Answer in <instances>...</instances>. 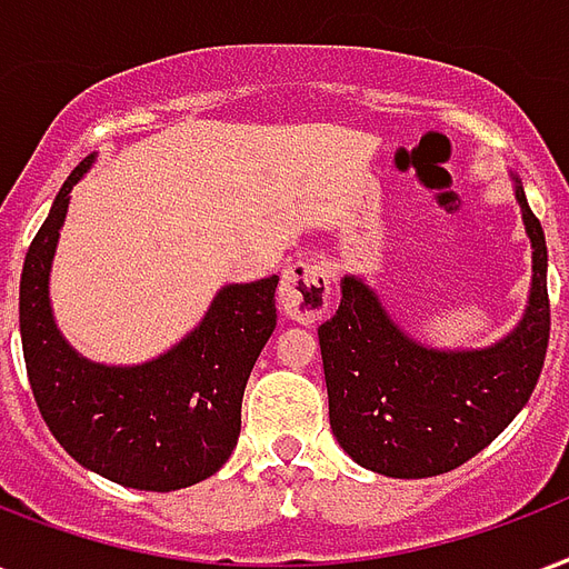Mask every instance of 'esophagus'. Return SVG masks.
<instances>
[{
  "label": "esophagus",
  "mask_w": 569,
  "mask_h": 569,
  "mask_svg": "<svg viewBox=\"0 0 569 569\" xmlns=\"http://www.w3.org/2000/svg\"><path fill=\"white\" fill-rule=\"evenodd\" d=\"M331 268L322 259H298L280 280V310L301 325H313L331 307Z\"/></svg>",
  "instance_id": "34e87169"
}]
</instances>
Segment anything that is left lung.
Wrapping results in <instances>:
<instances>
[{
  "label": "left lung",
  "instance_id": "left-lung-1",
  "mask_svg": "<svg viewBox=\"0 0 569 569\" xmlns=\"http://www.w3.org/2000/svg\"><path fill=\"white\" fill-rule=\"evenodd\" d=\"M535 247V283L522 325L480 352H432L390 322L355 277L340 307L319 325L328 415L340 448L388 477L453 471L498 439L531 397L549 346L546 238L516 188Z\"/></svg>",
  "mask_w": 569,
  "mask_h": 569
}]
</instances>
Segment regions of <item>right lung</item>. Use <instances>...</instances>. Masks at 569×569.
Listing matches in <instances>:
<instances>
[{"label":"right lung","mask_w":569,"mask_h":569,"mask_svg":"<svg viewBox=\"0 0 569 569\" xmlns=\"http://www.w3.org/2000/svg\"><path fill=\"white\" fill-rule=\"evenodd\" d=\"M89 163L68 176L23 262L20 337L32 397L80 466L130 489L193 487L238 445L247 379L277 325V277L227 286L197 331L158 361L89 363L59 337L47 298L68 193Z\"/></svg>","instance_id":"1"}]
</instances>
